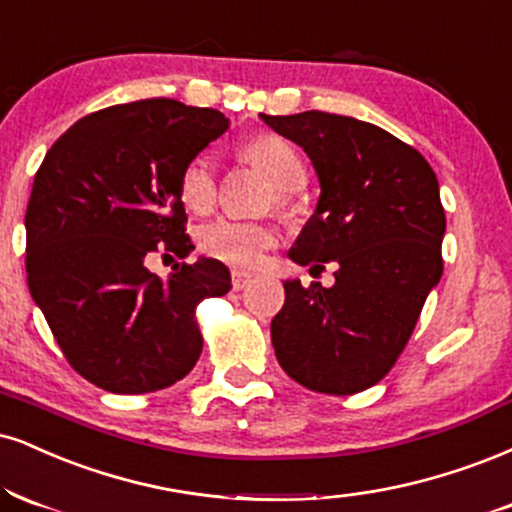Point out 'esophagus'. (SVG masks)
<instances>
[{
    "mask_svg": "<svg viewBox=\"0 0 512 512\" xmlns=\"http://www.w3.org/2000/svg\"><path fill=\"white\" fill-rule=\"evenodd\" d=\"M252 281L250 272H243V269H233L231 272V283H233V291H243L245 286Z\"/></svg>",
    "mask_w": 512,
    "mask_h": 512,
    "instance_id": "1",
    "label": "esophagus"
}]
</instances>
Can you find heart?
<instances>
[{"mask_svg":"<svg viewBox=\"0 0 512 512\" xmlns=\"http://www.w3.org/2000/svg\"><path fill=\"white\" fill-rule=\"evenodd\" d=\"M243 159L262 171L279 190L276 202H286V190H295L305 183V164L300 152L279 135L262 133L243 145ZM183 202L195 212H205L217 197V178L212 162L207 157H195L183 166L181 181ZM197 243L214 260L233 267H255L262 262L264 252L276 243V233L262 221H245L233 217H219L205 224L197 233Z\"/></svg>","mask_w":512,"mask_h":512,"instance_id":"1","label":"heart"}]
</instances>
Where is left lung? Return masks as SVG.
I'll use <instances>...</instances> for the list:
<instances>
[{
	"label": "left lung",
	"instance_id": "left-lung-1",
	"mask_svg": "<svg viewBox=\"0 0 512 512\" xmlns=\"http://www.w3.org/2000/svg\"><path fill=\"white\" fill-rule=\"evenodd\" d=\"M310 157L319 200L288 257L334 262V286L283 281L274 353L305 389L348 396L384 379L441 281L446 233L439 181L415 147L353 116L260 114Z\"/></svg>",
	"mask_w": 512,
	"mask_h": 512
}]
</instances>
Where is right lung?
I'll return each instance as SVG.
<instances>
[{"instance_id": "1", "label": "right lung", "mask_w": 512, "mask_h": 512, "mask_svg": "<svg viewBox=\"0 0 512 512\" xmlns=\"http://www.w3.org/2000/svg\"><path fill=\"white\" fill-rule=\"evenodd\" d=\"M217 109L116 104L73 123L40 164L26 212L35 305L80 377L112 393L166 389L195 367V305L229 293L219 260L147 269L159 248L188 257L181 171L226 133Z\"/></svg>"}]
</instances>
